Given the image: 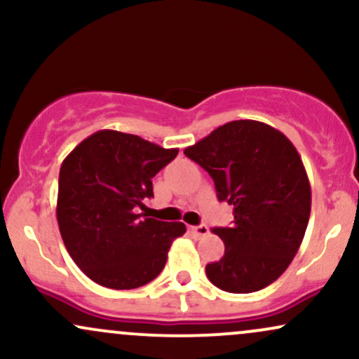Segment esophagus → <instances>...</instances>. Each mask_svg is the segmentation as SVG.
I'll use <instances>...</instances> for the list:
<instances>
[{"label": "esophagus", "mask_w": 359, "mask_h": 359, "mask_svg": "<svg viewBox=\"0 0 359 359\" xmlns=\"http://www.w3.org/2000/svg\"><path fill=\"white\" fill-rule=\"evenodd\" d=\"M191 233H192V236L196 238V240H199V238H203V236H205V234H209V228L205 224H199V226H191Z\"/></svg>", "instance_id": "34e87169"}]
</instances>
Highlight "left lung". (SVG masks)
I'll return each instance as SVG.
<instances>
[{
	"label": "left lung",
	"mask_w": 359,
	"mask_h": 359,
	"mask_svg": "<svg viewBox=\"0 0 359 359\" xmlns=\"http://www.w3.org/2000/svg\"><path fill=\"white\" fill-rule=\"evenodd\" d=\"M212 177L217 199L233 205L231 228H214L224 243L205 265L217 288L250 294L273 283L300 248L311 216V184L292 142L253 119L229 121L184 150Z\"/></svg>",
	"instance_id": "1"
}]
</instances>
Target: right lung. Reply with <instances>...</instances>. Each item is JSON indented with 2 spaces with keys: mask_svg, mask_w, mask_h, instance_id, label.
<instances>
[{
  "mask_svg": "<svg viewBox=\"0 0 359 359\" xmlns=\"http://www.w3.org/2000/svg\"><path fill=\"white\" fill-rule=\"evenodd\" d=\"M177 148L114 130L96 131L62 162L57 222L71 258L93 282L131 290L158 277L184 222L140 212L154 197L151 179Z\"/></svg>",
  "mask_w": 359,
  "mask_h": 359,
  "instance_id": "right-lung-1",
  "label": "right lung"
}]
</instances>
